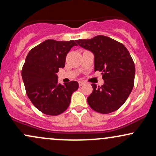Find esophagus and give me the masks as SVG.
<instances>
[{"label": "esophagus", "instance_id": "34e87169", "mask_svg": "<svg viewBox=\"0 0 156 156\" xmlns=\"http://www.w3.org/2000/svg\"><path fill=\"white\" fill-rule=\"evenodd\" d=\"M78 84H79V87H81V86H83L84 84V82L79 81V82H78Z\"/></svg>", "mask_w": 156, "mask_h": 156}]
</instances>
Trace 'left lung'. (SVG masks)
I'll use <instances>...</instances> for the list:
<instances>
[{
	"label": "left lung",
	"mask_w": 156,
	"mask_h": 156,
	"mask_svg": "<svg viewBox=\"0 0 156 156\" xmlns=\"http://www.w3.org/2000/svg\"><path fill=\"white\" fill-rule=\"evenodd\" d=\"M76 42L94 55V71H100L104 83L97 87L87 98L89 106L101 114L115 112L125 103L134 84L135 65L124 44L110 37L98 35Z\"/></svg>",
	"instance_id": "left-lung-1"
}]
</instances>
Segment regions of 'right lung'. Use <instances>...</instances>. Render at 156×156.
I'll return each mask as SVG.
<instances>
[{"instance_id":"add662e5","label":"right lung","mask_w":156,"mask_h":156,"mask_svg":"<svg viewBox=\"0 0 156 156\" xmlns=\"http://www.w3.org/2000/svg\"><path fill=\"white\" fill-rule=\"evenodd\" d=\"M76 42L48 39L32 48L22 69L26 94L33 105L44 114L56 116L68 108L73 93L78 89L75 80L58 83L56 73L65 66L66 56Z\"/></svg>"}]
</instances>
